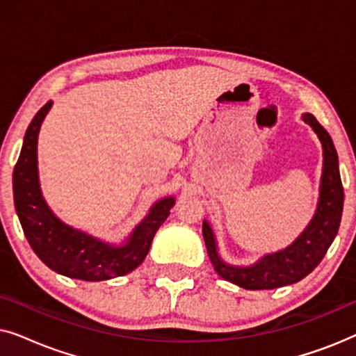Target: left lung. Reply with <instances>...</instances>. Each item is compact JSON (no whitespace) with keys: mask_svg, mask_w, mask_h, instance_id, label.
I'll use <instances>...</instances> for the list:
<instances>
[{"mask_svg":"<svg viewBox=\"0 0 356 356\" xmlns=\"http://www.w3.org/2000/svg\"><path fill=\"white\" fill-rule=\"evenodd\" d=\"M324 150V170L321 179V197L313 220L298 240L286 250L267 254L251 267H232L220 261L213 233L207 222L202 223V236L213 269L222 279L248 290H272L305 279L323 261L339 232L343 211V186L339 172L337 150L332 139L311 113L303 115Z\"/></svg>","mask_w":356,"mask_h":356,"instance_id":"left-lung-1","label":"left lung"}]
</instances>
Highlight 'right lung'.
Listing matches in <instances>:
<instances>
[{"label": "right lung", "mask_w": 356, "mask_h": 356, "mask_svg": "<svg viewBox=\"0 0 356 356\" xmlns=\"http://www.w3.org/2000/svg\"><path fill=\"white\" fill-rule=\"evenodd\" d=\"M50 108L51 102H47L33 116L14 167V206L24 235L42 262L61 275L92 282L129 274L145 259L155 232L167 220L175 199L167 197L155 204L129 236L128 243L121 248L105 245L58 220L43 201L37 173L38 129Z\"/></svg>", "instance_id": "1"}]
</instances>
